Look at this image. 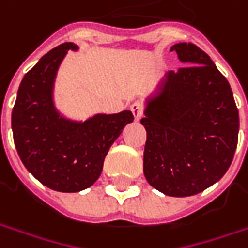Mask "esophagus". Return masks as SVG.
Masks as SVG:
<instances>
[{"instance_id": "34e87169", "label": "esophagus", "mask_w": 248, "mask_h": 248, "mask_svg": "<svg viewBox=\"0 0 248 248\" xmlns=\"http://www.w3.org/2000/svg\"><path fill=\"white\" fill-rule=\"evenodd\" d=\"M131 111H132L135 120H139L143 116V103H140V102L132 103V105H131Z\"/></svg>"}]
</instances>
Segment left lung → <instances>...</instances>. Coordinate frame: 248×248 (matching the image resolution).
<instances>
[{
    "label": "left lung",
    "mask_w": 248,
    "mask_h": 248,
    "mask_svg": "<svg viewBox=\"0 0 248 248\" xmlns=\"http://www.w3.org/2000/svg\"><path fill=\"white\" fill-rule=\"evenodd\" d=\"M171 51L186 66L168 72L140 120L146 128L143 172L164 195L186 197L228 171L239 139V110L229 82L203 49L179 43Z\"/></svg>",
    "instance_id": "obj_1"
}]
</instances>
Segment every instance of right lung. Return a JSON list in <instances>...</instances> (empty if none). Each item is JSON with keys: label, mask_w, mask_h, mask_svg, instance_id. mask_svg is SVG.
<instances>
[{"label": "right lung", "mask_w": 248, "mask_h": 248, "mask_svg": "<svg viewBox=\"0 0 248 248\" xmlns=\"http://www.w3.org/2000/svg\"><path fill=\"white\" fill-rule=\"evenodd\" d=\"M64 43L45 53L24 74L12 110V131L24 167L56 192H80L99 178L103 161L123 128L132 123L129 110L96 114L85 123L59 117L52 105V84L67 49Z\"/></svg>", "instance_id": "1"}]
</instances>
